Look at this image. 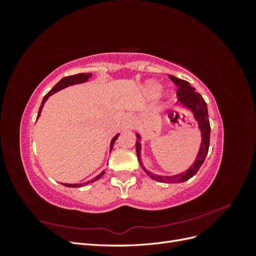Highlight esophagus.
Returning <instances> with one entry per match:
<instances>
[{"mask_svg": "<svg viewBox=\"0 0 256 256\" xmlns=\"http://www.w3.org/2000/svg\"><path fill=\"white\" fill-rule=\"evenodd\" d=\"M132 122H134L132 116L128 115V116H126L125 120H124L122 125H124V127H125V128H131V126H132Z\"/></svg>", "mask_w": 256, "mask_h": 256, "instance_id": "34e87169", "label": "esophagus"}]
</instances>
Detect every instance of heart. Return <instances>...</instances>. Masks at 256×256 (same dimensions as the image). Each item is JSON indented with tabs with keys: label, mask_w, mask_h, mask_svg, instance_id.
<instances>
[{
	"label": "heart",
	"mask_w": 256,
	"mask_h": 256,
	"mask_svg": "<svg viewBox=\"0 0 256 256\" xmlns=\"http://www.w3.org/2000/svg\"><path fill=\"white\" fill-rule=\"evenodd\" d=\"M161 84L159 82H156V81H148L146 83V86H145V90H146V92L150 96H156L158 95L160 90H161Z\"/></svg>",
	"instance_id": "1"
}]
</instances>
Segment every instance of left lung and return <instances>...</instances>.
Returning <instances> with one entry per match:
<instances>
[{"label": "left lung", "mask_w": 256, "mask_h": 256, "mask_svg": "<svg viewBox=\"0 0 256 256\" xmlns=\"http://www.w3.org/2000/svg\"><path fill=\"white\" fill-rule=\"evenodd\" d=\"M170 79H171L177 85V97H178V104L184 106L193 114V118L198 122V129L200 130V136H202V142L198 152L196 154V161L193 162L192 166L186 170L184 172L180 174L172 175V176H162L154 174L143 166V162L141 160V136L138 134H136L138 140L136 144V150L138 154V162H140L141 168L144 170V172L148 175L152 180H157L160 182H168V184H180L186 180H190L191 177L194 176L200 168L202 166L203 162L207 156L208 148H209V141H210V124H209L208 118V110L207 104L203 97L200 94L196 92V88H192L190 83L186 80H182L180 78H176L174 76L170 74Z\"/></svg>", "instance_id": "8db88e82"}]
</instances>
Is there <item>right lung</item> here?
<instances>
[{
    "label": "right lung",
    "instance_id": "right-lung-1",
    "mask_svg": "<svg viewBox=\"0 0 256 256\" xmlns=\"http://www.w3.org/2000/svg\"><path fill=\"white\" fill-rule=\"evenodd\" d=\"M92 76V74H74V76H65V78H63L62 80H60V81L56 84V86H54V88H53L48 92V94L44 97L42 102V106H40V111H38L37 120H38V118H40V113H42V108H44V102H47V99H48L51 95L56 94V92H58V90H63V88H65L70 86V85H74V84H80V83L88 82V79L90 78ZM118 136H120V134H116V136L112 138L111 144H110V152L112 150V148H113V145H114L115 141L118 140ZM104 174V171H102V172L100 173L99 175H97L96 177L92 178V180H88V182H83V184H63L65 186V187H69V188H79V187H83V186H85V184H92V182H94L98 180L99 178L102 177Z\"/></svg>",
    "mask_w": 256,
    "mask_h": 256
}]
</instances>
